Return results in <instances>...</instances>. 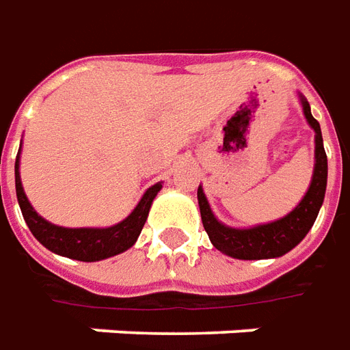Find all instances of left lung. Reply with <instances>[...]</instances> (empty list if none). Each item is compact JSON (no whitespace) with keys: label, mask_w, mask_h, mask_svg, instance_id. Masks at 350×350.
<instances>
[{"label":"left lung","mask_w":350,"mask_h":350,"mask_svg":"<svg viewBox=\"0 0 350 350\" xmlns=\"http://www.w3.org/2000/svg\"><path fill=\"white\" fill-rule=\"evenodd\" d=\"M304 113L307 122L311 124L314 130V173L311 187L307 190L306 198L299 202L296 209L288 213L284 219L275 220L271 224L250 228V230H235L220 224L211 213L209 203L205 200L202 188H198V203L202 213V222L205 232L209 235L211 243L228 256H234L239 260H262V258H277L286 254L298 245L307 232L314 224V219L319 215L324 192H326V177H328V158L322 145L321 124L311 115V107L306 100Z\"/></svg>","instance_id":"left-lung-1"}]
</instances>
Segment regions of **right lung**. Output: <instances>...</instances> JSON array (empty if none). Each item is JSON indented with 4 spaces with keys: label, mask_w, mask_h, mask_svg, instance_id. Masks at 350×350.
<instances>
[{
    "label": "right lung",
    "mask_w": 350,
    "mask_h": 350,
    "mask_svg": "<svg viewBox=\"0 0 350 350\" xmlns=\"http://www.w3.org/2000/svg\"><path fill=\"white\" fill-rule=\"evenodd\" d=\"M14 185H16V198L21 205L22 217L28 224L29 232L36 235V239L46 249L68 256V258L81 260V262H96V260L109 258L128 250L137 241L141 230L145 226V220L148 217L150 203L160 192L162 185L158 183L150 187L141 198L137 207L133 209L128 219L118 222L111 228H62L54 226L37 215L33 207L29 205L28 198L24 194V188L21 183L18 173V158L14 163Z\"/></svg>",
    "instance_id": "right-lung-1"
}]
</instances>
